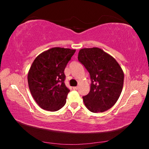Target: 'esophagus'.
Masks as SVG:
<instances>
[{"mask_svg": "<svg viewBox=\"0 0 149 149\" xmlns=\"http://www.w3.org/2000/svg\"><path fill=\"white\" fill-rule=\"evenodd\" d=\"M78 88H79V87L77 86V87H73V89H74V90H77Z\"/></svg>", "mask_w": 149, "mask_h": 149, "instance_id": "34e87169", "label": "esophagus"}]
</instances>
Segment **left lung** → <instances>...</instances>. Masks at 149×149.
<instances>
[{"label":"left lung","mask_w":149,"mask_h":149,"mask_svg":"<svg viewBox=\"0 0 149 149\" xmlns=\"http://www.w3.org/2000/svg\"><path fill=\"white\" fill-rule=\"evenodd\" d=\"M78 60L89 72L90 92L83 97L91 112H102L110 109L122 91L124 74L114 57L98 47L84 48L78 53Z\"/></svg>","instance_id":"obj_1"}]
</instances>
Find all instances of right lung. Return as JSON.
<instances>
[{"label": "right lung", "mask_w": 149, "mask_h": 149, "mask_svg": "<svg viewBox=\"0 0 149 149\" xmlns=\"http://www.w3.org/2000/svg\"><path fill=\"white\" fill-rule=\"evenodd\" d=\"M75 49L51 48L39 54L27 74L29 89L35 102L45 110L64 107L70 90L64 84V69Z\"/></svg>", "instance_id": "obj_1"}]
</instances>
